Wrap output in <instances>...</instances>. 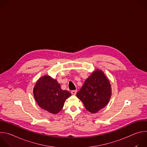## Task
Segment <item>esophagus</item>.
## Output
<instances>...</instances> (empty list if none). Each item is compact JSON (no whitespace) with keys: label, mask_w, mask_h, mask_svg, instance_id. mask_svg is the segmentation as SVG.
I'll return each mask as SVG.
<instances>
[{"label":"esophagus","mask_w":147,"mask_h":147,"mask_svg":"<svg viewBox=\"0 0 147 147\" xmlns=\"http://www.w3.org/2000/svg\"><path fill=\"white\" fill-rule=\"evenodd\" d=\"M71 93L72 95H75L76 94V93H77V91L76 90H73V91H71Z\"/></svg>","instance_id":"34e87169"}]
</instances>
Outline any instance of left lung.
<instances>
[{
  "label": "left lung",
  "instance_id": "obj_1",
  "mask_svg": "<svg viewBox=\"0 0 147 147\" xmlns=\"http://www.w3.org/2000/svg\"><path fill=\"white\" fill-rule=\"evenodd\" d=\"M76 95L88 111L95 113L107 106L111 97L109 80L101 70L96 69Z\"/></svg>",
  "mask_w": 147,
  "mask_h": 147
}]
</instances>
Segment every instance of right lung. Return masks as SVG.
<instances>
[{
	"label": "right lung",
	"mask_w": 147,
	"mask_h": 147,
	"mask_svg": "<svg viewBox=\"0 0 147 147\" xmlns=\"http://www.w3.org/2000/svg\"><path fill=\"white\" fill-rule=\"evenodd\" d=\"M33 94L38 105L53 114L59 113L63 107L66 99L71 96L68 91L61 89L57 80L47 75L36 81Z\"/></svg>",
	"instance_id": "obj_1"
}]
</instances>
